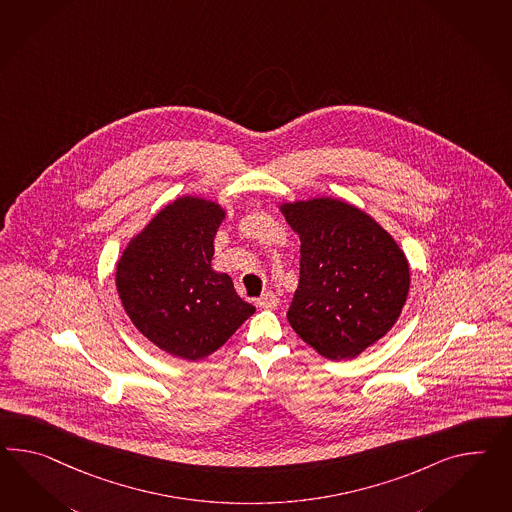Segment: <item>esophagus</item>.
Wrapping results in <instances>:
<instances>
[{"instance_id":"1","label":"esophagus","mask_w":512,"mask_h":512,"mask_svg":"<svg viewBox=\"0 0 512 512\" xmlns=\"http://www.w3.org/2000/svg\"><path fill=\"white\" fill-rule=\"evenodd\" d=\"M258 306L265 308V310H275L278 306V297H276L273 291H265L262 297L258 299Z\"/></svg>"}]
</instances>
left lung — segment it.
I'll return each instance as SVG.
<instances>
[{
	"label": "left lung",
	"instance_id": "obj_1",
	"mask_svg": "<svg viewBox=\"0 0 512 512\" xmlns=\"http://www.w3.org/2000/svg\"><path fill=\"white\" fill-rule=\"evenodd\" d=\"M301 237V278L289 325L328 360H349L390 332L410 291V263L369 213L347 200H284Z\"/></svg>",
	"mask_w": 512,
	"mask_h": 512
}]
</instances>
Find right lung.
Returning a JSON list of instances; mask_svg holds the SVG:
<instances>
[{
  "label": "right lung",
  "mask_w": 512,
  "mask_h": 512,
  "mask_svg": "<svg viewBox=\"0 0 512 512\" xmlns=\"http://www.w3.org/2000/svg\"><path fill=\"white\" fill-rule=\"evenodd\" d=\"M226 210L211 198H174L128 241L115 284L135 328L174 358L198 362L223 347L256 308L211 267Z\"/></svg>",
  "instance_id": "1"
}]
</instances>
